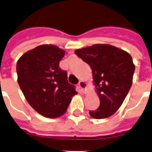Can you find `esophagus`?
<instances>
[{
  "mask_svg": "<svg viewBox=\"0 0 152 152\" xmlns=\"http://www.w3.org/2000/svg\"><path fill=\"white\" fill-rule=\"evenodd\" d=\"M78 86H79V87L80 88V89H82V90H84V89H86V83L85 82V81H83V80H80L79 82V84H78Z\"/></svg>",
  "mask_w": 152,
  "mask_h": 152,
  "instance_id": "obj_1",
  "label": "esophagus"
}]
</instances>
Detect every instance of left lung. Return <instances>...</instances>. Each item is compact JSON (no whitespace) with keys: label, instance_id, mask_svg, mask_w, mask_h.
Instances as JSON below:
<instances>
[{"label":"left lung","instance_id":"obj_1","mask_svg":"<svg viewBox=\"0 0 152 152\" xmlns=\"http://www.w3.org/2000/svg\"><path fill=\"white\" fill-rule=\"evenodd\" d=\"M75 53L88 63L100 99L98 109L89 111L95 119L109 117L120 108L133 82L134 66L132 57L110 45H94Z\"/></svg>","mask_w":152,"mask_h":152}]
</instances>
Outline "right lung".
<instances>
[{
	"label": "right lung",
	"instance_id": "obj_1",
	"mask_svg": "<svg viewBox=\"0 0 152 152\" xmlns=\"http://www.w3.org/2000/svg\"><path fill=\"white\" fill-rule=\"evenodd\" d=\"M65 51L42 45L25 53L16 66L18 83L28 103L45 117L65 113L76 87L68 83L67 72L59 67Z\"/></svg>",
	"mask_w": 152,
	"mask_h": 152
}]
</instances>
